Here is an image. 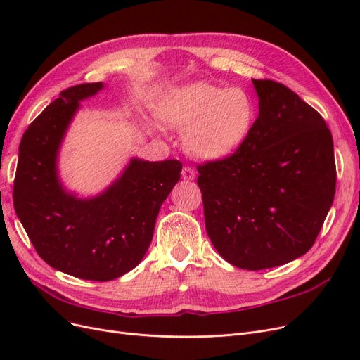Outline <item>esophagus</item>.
Instances as JSON below:
<instances>
[{
  "label": "esophagus",
  "mask_w": 360,
  "mask_h": 360,
  "mask_svg": "<svg viewBox=\"0 0 360 360\" xmlns=\"http://www.w3.org/2000/svg\"><path fill=\"white\" fill-rule=\"evenodd\" d=\"M181 177L184 180H193L195 177H197V172H195V169L192 167H184L181 169Z\"/></svg>",
  "instance_id": "34e87169"
}]
</instances>
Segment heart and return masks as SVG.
I'll use <instances>...</instances> for the list:
<instances>
[{"instance_id": "obj_1", "label": "heart", "mask_w": 360, "mask_h": 360, "mask_svg": "<svg viewBox=\"0 0 360 360\" xmlns=\"http://www.w3.org/2000/svg\"><path fill=\"white\" fill-rule=\"evenodd\" d=\"M159 115L168 127L184 131V147L193 156L222 159L240 148L252 132L257 106L240 86L193 82L169 90Z\"/></svg>"}]
</instances>
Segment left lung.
Instances as JSON below:
<instances>
[{"label": "left lung", "instance_id": "8db88e82", "mask_svg": "<svg viewBox=\"0 0 360 360\" xmlns=\"http://www.w3.org/2000/svg\"><path fill=\"white\" fill-rule=\"evenodd\" d=\"M252 82V132L231 156L198 165V186L219 255L238 269L263 270L312 248L333 202L336 167L323 117L285 85Z\"/></svg>", "mask_w": 360, "mask_h": 360}]
</instances>
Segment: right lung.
I'll return each instance as SVG.
<instances>
[{
  "label": "right lung",
  "mask_w": 360,
  "mask_h": 360,
  "mask_svg": "<svg viewBox=\"0 0 360 360\" xmlns=\"http://www.w3.org/2000/svg\"><path fill=\"white\" fill-rule=\"evenodd\" d=\"M102 82L60 93L32 122L19 144L13 204L40 258L63 274L112 281L135 269L155 233L162 202L180 180L181 162L134 158L102 193L78 198L58 177V151L79 102Z\"/></svg>",
  "instance_id": "1"
}]
</instances>
